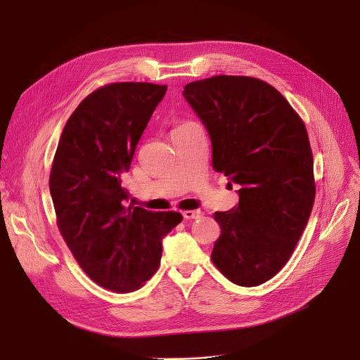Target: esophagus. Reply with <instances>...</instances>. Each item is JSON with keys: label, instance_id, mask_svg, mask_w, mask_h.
Instances as JSON below:
<instances>
[{"label": "esophagus", "instance_id": "34e87169", "mask_svg": "<svg viewBox=\"0 0 360 360\" xmlns=\"http://www.w3.org/2000/svg\"><path fill=\"white\" fill-rule=\"evenodd\" d=\"M182 216H184V219H186V220L200 219V217L202 216V212H200V210H185V212H182Z\"/></svg>", "mask_w": 360, "mask_h": 360}]
</instances>
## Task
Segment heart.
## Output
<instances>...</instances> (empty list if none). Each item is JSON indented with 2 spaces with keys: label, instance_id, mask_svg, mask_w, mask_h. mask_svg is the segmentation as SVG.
Segmentation results:
<instances>
[{
  "label": "heart",
  "instance_id": "b5f03b06",
  "mask_svg": "<svg viewBox=\"0 0 360 360\" xmlns=\"http://www.w3.org/2000/svg\"><path fill=\"white\" fill-rule=\"evenodd\" d=\"M191 125H195L194 122H191V121H181L176 127H175V129H179V128H186V127H191Z\"/></svg>",
  "mask_w": 360,
  "mask_h": 360
}]
</instances>
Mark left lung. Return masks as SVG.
I'll list each match as a JSON object with an SVG mask.
<instances>
[{"mask_svg": "<svg viewBox=\"0 0 360 360\" xmlns=\"http://www.w3.org/2000/svg\"><path fill=\"white\" fill-rule=\"evenodd\" d=\"M184 96L209 131L213 169L240 186L238 207L214 213L212 261L235 285H262L286 266L312 212L307 127L277 89L247 75L188 83Z\"/></svg>", "mask_w": 360, "mask_h": 360, "instance_id": "obj_1", "label": "left lung"}]
</instances>
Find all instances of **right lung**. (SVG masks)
Segmentation results:
<instances>
[{"instance_id":"obj_1","label":"right lung","mask_w":360,"mask_h":360,"mask_svg":"<svg viewBox=\"0 0 360 360\" xmlns=\"http://www.w3.org/2000/svg\"><path fill=\"white\" fill-rule=\"evenodd\" d=\"M167 86L110 83L91 91L68 118L56 147L49 191L72 257L99 286L128 293L153 276L162 239L182 216L125 205L124 175Z\"/></svg>"}]
</instances>
